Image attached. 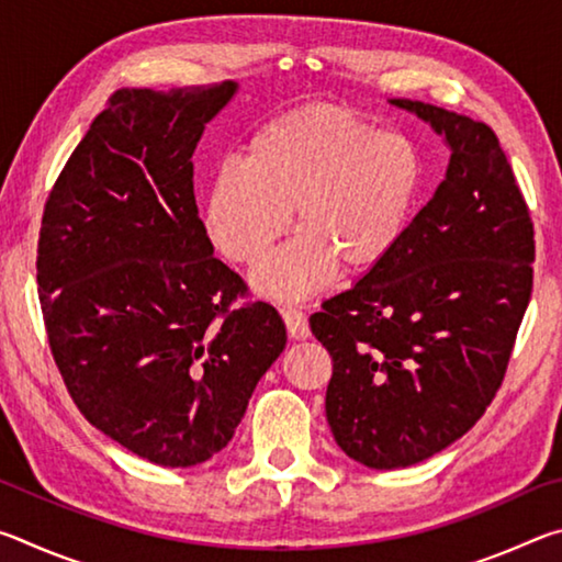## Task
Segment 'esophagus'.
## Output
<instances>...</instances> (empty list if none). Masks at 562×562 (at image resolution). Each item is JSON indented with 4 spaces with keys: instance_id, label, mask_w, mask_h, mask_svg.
Listing matches in <instances>:
<instances>
[{
    "instance_id": "1",
    "label": "esophagus",
    "mask_w": 562,
    "mask_h": 562,
    "mask_svg": "<svg viewBox=\"0 0 562 562\" xmlns=\"http://www.w3.org/2000/svg\"><path fill=\"white\" fill-rule=\"evenodd\" d=\"M282 319H284V325H288L290 339L300 341V339H307L310 337V322H307V315H304L302 310L284 307L282 310Z\"/></svg>"
}]
</instances>
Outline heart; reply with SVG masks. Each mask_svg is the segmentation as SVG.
Instances as JSON below:
<instances>
[{"label": "heart", "mask_w": 562, "mask_h": 562, "mask_svg": "<svg viewBox=\"0 0 562 562\" xmlns=\"http://www.w3.org/2000/svg\"><path fill=\"white\" fill-rule=\"evenodd\" d=\"M422 164L412 140L357 113L304 106L247 138L240 164L217 170L205 231L227 260L258 265L290 225L297 235L255 272L274 300L331 282L339 262L372 270L396 250L414 217Z\"/></svg>", "instance_id": "obj_1"}]
</instances>
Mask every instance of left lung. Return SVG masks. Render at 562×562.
Here are the masks:
<instances>
[{
  "label": "left lung",
  "instance_id": "left-lung-1",
  "mask_svg": "<svg viewBox=\"0 0 562 562\" xmlns=\"http://www.w3.org/2000/svg\"><path fill=\"white\" fill-rule=\"evenodd\" d=\"M449 146L446 178L396 250L310 317L327 347V422L349 459L406 469L471 429L506 374L532 290L528 205L496 133L389 99Z\"/></svg>",
  "mask_w": 562,
  "mask_h": 562
}]
</instances>
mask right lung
<instances>
[{
    "mask_svg": "<svg viewBox=\"0 0 562 562\" xmlns=\"http://www.w3.org/2000/svg\"><path fill=\"white\" fill-rule=\"evenodd\" d=\"M235 81L121 89L93 119L44 207L36 282L74 404L150 463L223 451L288 345L268 302L213 258L193 154Z\"/></svg>",
    "mask_w": 562,
    "mask_h": 562,
    "instance_id": "right-lung-1",
    "label": "right lung"
}]
</instances>
